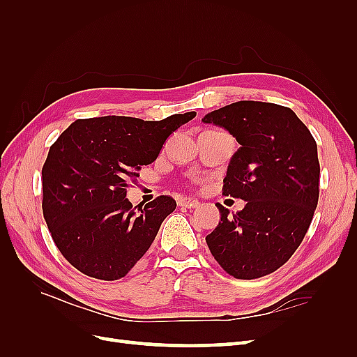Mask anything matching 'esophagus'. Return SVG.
Here are the masks:
<instances>
[{
    "instance_id": "esophagus-1",
    "label": "esophagus",
    "mask_w": 357,
    "mask_h": 357,
    "mask_svg": "<svg viewBox=\"0 0 357 357\" xmlns=\"http://www.w3.org/2000/svg\"><path fill=\"white\" fill-rule=\"evenodd\" d=\"M178 205L183 208H197L199 202L197 199H192V198H188V197H181L178 199Z\"/></svg>"
}]
</instances>
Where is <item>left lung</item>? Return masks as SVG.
Listing matches in <instances>:
<instances>
[{"mask_svg":"<svg viewBox=\"0 0 357 357\" xmlns=\"http://www.w3.org/2000/svg\"><path fill=\"white\" fill-rule=\"evenodd\" d=\"M204 123L225 128L241 146L223 178V195L245 201L205 236L226 273L252 280L274 273L295 253L319 201L317 144L287 107L238 101L205 114Z\"/></svg>","mask_w":357,"mask_h":357,"instance_id":"8db88e82","label":"left lung"}]
</instances>
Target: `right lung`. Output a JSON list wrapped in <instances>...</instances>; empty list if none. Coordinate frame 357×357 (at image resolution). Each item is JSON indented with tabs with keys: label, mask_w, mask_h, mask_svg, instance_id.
Masks as SVG:
<instances>
[{
	"label": "right lung",
	"mask_w": 357,
	"mask_h": 357,
	"mask_svg": "<svg viewBox=\"0 0 357 357\" xmlns=\"http://www.w3.org/2000/svg\"><path fill=\"white\" fill-rule=\"evenodd\" d=\"M195 116L79 119L50 147L41 171L43 214L59 252L80 273L119 280L149 250L177 204L162 195L135 210L126 186Z\"/></svg>",
	"instance_id": "obj_1"
}]
</instances>
